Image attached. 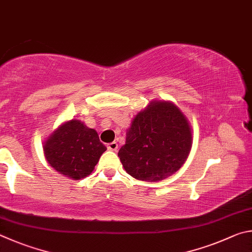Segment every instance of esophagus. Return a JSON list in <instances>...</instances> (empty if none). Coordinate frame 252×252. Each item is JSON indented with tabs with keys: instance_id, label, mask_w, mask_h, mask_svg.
Returning a JSON list of instances; mask_svg holds the SVG:
<instances>
[{
	"instance_id": "34e87169",
	"label": "esophagus",
	"mask_w": 252,
	"mask_h": 252,
	"mask_svg": "<svg viewBox=\"0 0 252 252\" xmlns=\"http://www.w3.org/2000/svg\"><path fill=\"white\" fill-rule=\"evenodd\" d=\"M107 148L109 151H113V152H116L117 148H118V145L116 142H113V143H109L107 144Z\"/></svg>"
}]
</instances>
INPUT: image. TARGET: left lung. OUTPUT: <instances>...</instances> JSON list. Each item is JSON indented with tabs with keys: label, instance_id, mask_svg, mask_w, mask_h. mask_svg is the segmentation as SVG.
Instances as JSON below:
<instances>
[{
	"label": "left lung",
	"instance_id": "1",
	"mask_svg": "<svg viewBox=\"0 0 252 252\" xmlns=\"http://www.w3.org/2000/svg\"><path fill=\"white\" fill-rule=\"evenodd\" d=\"M191 148L184 114L168 101H154L134 118L118 157L131 177L159 182L176 173Z\"/></svg>",
	"mask_w": 252,
	"mask_h": 252
}]
</instances>
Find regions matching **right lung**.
<instances>
[{"mask_svg": "<svg viewBox=\"0 0 252 252\" xmlns=\"http://www.w3.org/2000/svg\"><path fill=\"white\" fill-rule=\"evenodd\" d=\"M106 149L96 130L75 119L62 125L44 145L48 164L73 179L90 175Z\"/></svg>", "mask_w": 252, "mask_h": 252, "instance_id": "1", "label": "right lung"}]
</instances>
